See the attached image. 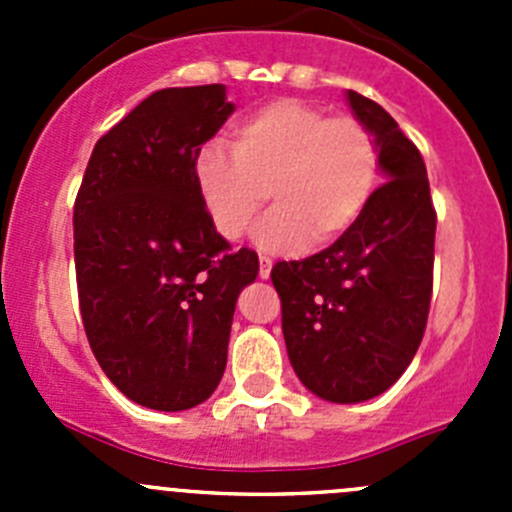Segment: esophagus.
Masks as SVG:
<instances>
[{"instance_id": "1", "label": "esophagus", "mask_w": 512, "mask_h": 512, "mask_svg": "<svg viewBox=\"0 0 512 512\" xmlns=\"http://www.w3.org/2000/svg\"><path fill=\"white\" fill-rule=\"evenodd\" d=\"M270 272H272V260H270V257H260V277H262V280H270Z\"/></svg>"}]
</instances>
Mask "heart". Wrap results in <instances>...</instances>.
<instances>
[{
    "instance_id": "heart-1",
    "label": "heart",
    "mask_w": 512,
    "mask_h": 512,
    "mask_svg": "<svg viewBox=\"0 0 512 512\" xmlns=\"http://www.w3.org/2000/svg\"><path fill=\"white\" fill-rule=\"evenodd\" d=\"M379 178L369 128L327 116L314 103L280 98L232 128V151L208 143L195 158V185L215 230L237 240L267 198L277 208L255 230L267 252L332 245L359 223Z\"/></svg>"
}]
</instances>
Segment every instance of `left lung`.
<instances>
[{
	"instance_id": "1",
	"label": "left lung",
	"mask_w": 512,
	"mask_h": 512,
	"mask_svg": "<svg viewBox=\"0 0 512 512\" xmlns=\"http://www.w3.org/2000/svg\"><path fill=\"white\" fill-rule=\"evenodd\" d=\"M347 103L374 136L389 183L374 190L342 240L272 267L289 364L314 396L332 404L384 394L411 364L431 307L436 237L418 148L376 101L347 91Z\"/></svg>"
}]
</instances>
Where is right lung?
I'll return each instance as SVG.
<instances>
[{"label":"right lung","mask_w":512,"mask_h":512,"mask_svg":"<svg viewBox=\"0 0 512 512\" xmlns=\"http://www.w3.org/2000/svg\"><path fill=\"white\" fill-rule=\"evenodd\" d=\"M235 103L223 84L156 91L98 138L74 205L79 307L91 352L121 394L185 411L218 389L232 314L260 262L230 252L195 158Z\"/></svg>","instance_id":"obj_1"}]
</instances>
